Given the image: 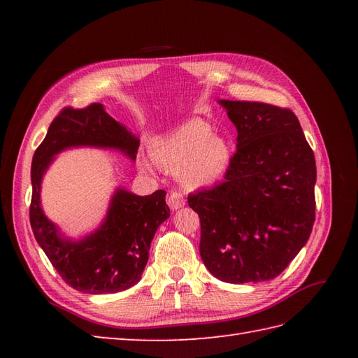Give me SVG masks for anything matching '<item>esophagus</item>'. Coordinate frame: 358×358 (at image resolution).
Wrapping results in <instances>:
<instances>
[{
  "mask_svg": "<svg viewBox=\"0 0 358 358\" xmlns=\"http://www.w3.org/2000/svg\"><path fill=\"white\" fill-rule=\"evenodd\" d=\"M185 203H186V200H185V196L181 192L175 191V192H171L169 196H167V204H169V208L172 210H177L180 208H183Z\"/></svg>",
  "mask_w": 358,
  "mask_h": 358,
  "instance_id": "esophagus-1",
  "label": "esophagus"
}]
</instances>
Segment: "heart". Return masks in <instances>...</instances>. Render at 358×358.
Returning a JSON list of instances; mask_svg holds the SVG:
<instances>
[{
	"label": "heart",
	"instance_id": "obj_1",
	"mask_svg": "<svg viewBox=\"0 0 358 358\" xmlns=\"http://www.w3.org/2000/svg\"><path fill=\"white\" fill-rule=\"evenodd\" d=\"M157 164L178 173L187 187H206L223 177L231 163V146L222 136L212 135V129L201 120H192L166 138L157 141L152 150ZM144 169L152 162L144 158Z\"/></svg>",
	"mask_w": 358,
	"mask_h": 358
}]
</instances>
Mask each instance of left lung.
<instances>
[{
    "mask_svg": "<svg viewBox=\"0 0 358 358\" xmlns=\"http://www.w3.org/2000/svg\"><path fill=\"white\" fill-rule=\"evenodd\" d=\"M220 104L237 127V152L223 183L187 196L200 217L201 260L226 283L272 280L313 232L314 152L292 110L258 101Z\"/></svg>",
    "mask_w": 358,
    "mask_h": 358,
    "instance_id": "8db88e82",
    "label": "left lung"
}]
</instances>
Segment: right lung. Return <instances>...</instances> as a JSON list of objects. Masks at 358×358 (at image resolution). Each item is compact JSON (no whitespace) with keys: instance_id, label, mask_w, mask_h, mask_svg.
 <instances>
[{"instance_id":"obj_1","label":"right lung","mask_w":358,"mask_h":358,"mask_svg":"<svg viewBox=\"0 0 358 358\" xmlns=\"http://www.w3.org/2000/svg\"><path fill=\"white\" fill-rule=\"evenodd\" d=\"M117 149L136 158L140 140L113 120L103 104L85 109L64 108L52 121L32 158L30 226L38 245L67 285L85 294H113L132 287L149 260L152 238L171 210L166 191L135 195L118 187L104 222L87 237L71 240L44 215L40 200L43 175L57 154L71 148Z\"/></svg>"}]
</instances>
